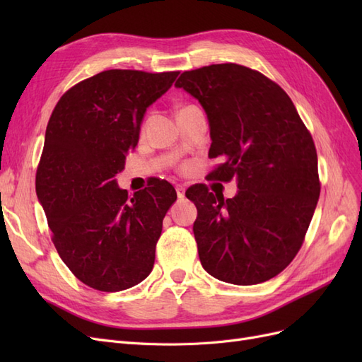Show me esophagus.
<instances>
[{
	"label": "esophagus",
	"mask_w": 362,
	"mask_h": 362,
	"mask_svg": "<svg viewBox=\"0 0 362 362\" xmlns=\"http://www.w3.org/2000/svg\"><path fill=\"white\" fill-rule=\"evenodd\" d=\"M177 194H178V198H184V194H185V187L182 184H177Z\"/></svg>",
	"instance_id": "obj_1"
}]
</instances>
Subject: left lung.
Segmentation results:
<instances>
[{"label": "left lung", "mask_w": 362, "mask_h": 362, "mask_svg": "<svg viewBox=\"0 0 362 362\" xmlns=\"http://www.w3.org/2000/svg\"><path fill=\"white\" fill-rule=\"evenodd\" d=\"M175 86L201 103L210 122L208 157L223 163L208 177L235 178L238 187L233 199L204 184L185 192L198 208L201 264L235 286L269 281L299 252L320 196L310 131L275 81L242 64L185 71Z\"/></svg>", "instance_id": "8db88e82"}]
</instances>
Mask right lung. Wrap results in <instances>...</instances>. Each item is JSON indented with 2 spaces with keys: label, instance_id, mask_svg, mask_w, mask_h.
<instances>
[{
  "label": "right lung",
  "instance_id": "add662e5",
  "mask_svg": "<svg viewBox=\"0 0 362 362\" xmlns=\"http://www.w3.org/2000/svg\"><path fill=\"white\" fill-rule=\"evenodd\" d=\"M178 71L110 69L63 93L36 172V193L60 258L86 286L122 291L154 267L163 218L177 201L164 180L128 196L115 180L139 141L146 108Z\"/></svg>",
  "mask_w": 362,
  "mask_h": 362
}]
</instances>
